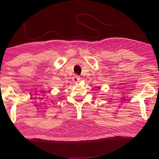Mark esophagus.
<instances>
[{
  "label": "esophagus",
  "mask_w": 159,
  "mask_h": 159,
  "mask_svg": "<svg viewBox=\"0 0 159 159\" xmlns=\"http://www.w3.org/2000/svg\"><path fill=\"white\" fill-rule=\"evenodd\" d=\"M80 80V78L79 76H75L73 77V81L74 83H79Z\"/></svg>",
  "instance_id": "1"
}]
</instances>
